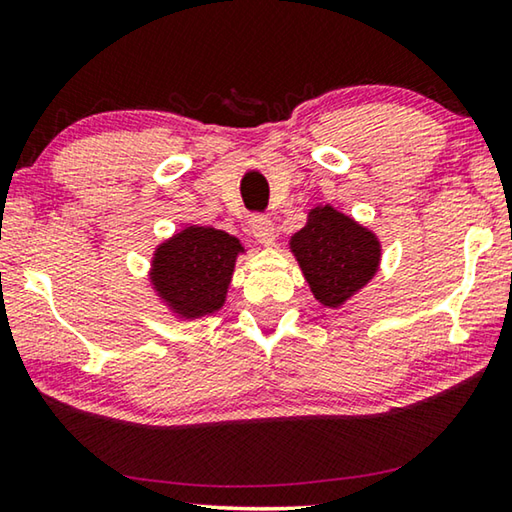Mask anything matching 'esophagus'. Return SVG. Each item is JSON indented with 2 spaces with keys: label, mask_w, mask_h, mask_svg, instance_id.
Here are the masks:
<instances>
[{
  "label": "esophagus",
  "mask_w": 512,
  "mask_h": 512,
  "mask_svg": "<svg viewBox=\"0 0 512 512\" xmlns=\"http://www.w3.org/2000/svg\"><path fill=\"white\" fill-rule=\"evenodd\" d=\"M250 232H253V237L266 248L275 244V228L271 219H266V216H253V219H250Z\"/></svg>",
  "instance_id": "1"
}]
</instances>
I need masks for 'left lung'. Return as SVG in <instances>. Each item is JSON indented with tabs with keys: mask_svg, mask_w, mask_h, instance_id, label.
I'll return each mask as SVG.
<instances>
[{
	"mask_svg": "<svg viewBox=\"0 0 512 512\" xmlns=\"http://www.w3.org/2000/svg\"><path fill=\"white\" fill-rule=\"evenodd\" d=\"M289 250L311 296L327 309H341L375 280L381 266L375 230L329 203L311 207L305 228L289 237Z\"/></svg>",
	"mask_w": 512,
	"mask_h": 512,
	"instance_id": "8db88e82",
	"label": "left lung"
}]
</instances>
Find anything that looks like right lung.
Wrapping results in <instances>:
<instances>
[{
    "label": "right lung",
    "mask_w": 512,
    "mask_h": 512,
    "mask_svg": "<svg viewBox=\"0 0 512 512\" xmlns=\"http://www.w3.org/2000/svg\"><path fill=\"white\" fill-rule=\"evenodd\" d=\"M246 248L225 230L187 223L153 248L149 287L180 320H201L225 305L235 264Z\"/></svg>",
    "instance_id": "add662e5"
}]
</instances>
